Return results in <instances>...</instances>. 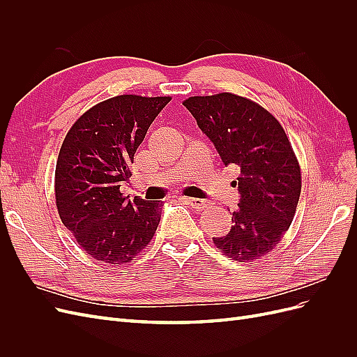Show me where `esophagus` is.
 Instances as JSON below:
<instances>
[{
	"label": "esophagus",
	"mask_w": 357,
	"mask_h": 357,
	"mask_svg": "<svg viewBox=\"0 0 357 357\" xmlns=\"http://www.w3.org/2000/svg\"><path fill=\"white\" fill-rule=\"evenodd\" d=\"M185 202H188L192 208H195L197 211H202V210H207L210 207V202L208 201H204V199H198V198H183Z\"/></svg>",
	"instance_id": "34e87169"
}]
</instances>
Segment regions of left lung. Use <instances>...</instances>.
<instances>
[{
	"label": "left lung",
	"instance_id": "obj_1",
	"mask_svg": "<svg viewBox=\"0 0 357 357\" xmlns=\"http://www.w3.org/2000/svg\"><path fill=\"white\" fill-rule=\"evenodd\" d=\"M183 105L225 165L241 169L238 211L229 234L213 238L214 245L232 261L264 257L287 232L301 195V167L289 137L262 105L231 92L189 96Z\"/></svg>",
	"mask_w": 357,
	"mask_h": 357
}]
</instances>
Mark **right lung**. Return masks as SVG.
<instances>
[{"label": "right lung", "instance_id": "1", "mask_svg": "<svg viewBox=\"0 0 357 357\" xmlns=\"http://www.w3.org/2000/svg\"><path fill=\"white\" fill-rule=\"evenodd\" d=\"M171 96L117 95L73 123L59 150L55 198L74 240L101 264L131 262L152 241L162 202L123 197L149 126Z\"/></svg>", "mask_w": 357, "mask_h": 357}]
</instances>
